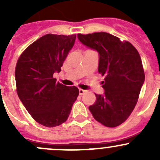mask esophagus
<instances>
[{
	"instance_id": "esophagus-1",
	"label": "esophagus",
	"mask_w": 160,
	"mask_h": 160,
	"mask_svg": "<svg viewBox=\"0 0 160 160\" xmlns=\"http://www.w3.org/2000/svg\"><path fill=\"white\" fill-rule=\"evenodd\" d=\"M87 92V90H83V89H79V93H80V95H83V94H84V93H86Z\"/></svg>"
}]
</instances>
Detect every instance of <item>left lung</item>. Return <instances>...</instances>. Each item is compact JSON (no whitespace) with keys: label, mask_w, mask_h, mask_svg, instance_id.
Returning a JSON list of instances; mask_svg holds the SVG:
<instances>
[{"label":"left lung","mask_w":160,"mask_h":160,"mask_svg":"<svg viewBox=\"0 0 160 160\" xmlns=\"http://www.w3.org/2000/svg\"><path fill=\"white\" fill-rule=\"evenodd\" d=\"M85 46L99 52L98 72L104 77V95L97 94L89 110L96 121L109 128L125 122L133 111L145 80L141 57L128 41L107 32L78 34Z\"/></svg>","instance_id":"left-lung-1"}]
</instances>
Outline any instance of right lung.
Wrapping results in <instances>:
<instances>
[{
    "label": "right lung",
    "instance_id": "add662e5",
    "mask_svg": "<svg viewBox=\"0 0 160 160\" xmlns=\"http://www.w3.org/2000/svg\"><path fill=\"white\" fill-rule=\"evenodd\" d=\"M76 35L47 34L24 50L15 67L17 93L33 119L49 128L67 120L79 95L77 87L56 81L62 63L75 42Z\"/></svg>",
    "mask_w": 160,
    "mask_h": 160
}]
</instances>
